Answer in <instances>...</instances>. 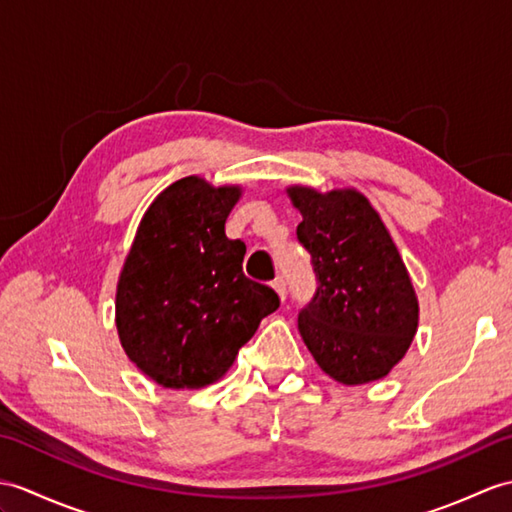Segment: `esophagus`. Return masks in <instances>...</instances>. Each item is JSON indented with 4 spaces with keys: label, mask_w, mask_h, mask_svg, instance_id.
Segmentation results:
<instances>
[{
    "label": "esophagus",
    "mask_w": 512,
    "mask_h": 512,
    "mask_svg": "<svg viewBox=\"0 0 512 512\" xmlns=\"http://www.w3.org/2000/svg\"><path fill=\"white\" fill-rule=\"evenodd\" d=\"M272 290L277 292V296L281 301H285V294H288V288H285V281L283 279H275L272 281Z\"/></svg>",
    "instance_id": "obj_1"
}]
</instances>
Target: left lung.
<instances>
[{"label":"left lung","instance_id":"8db88e82","mask_svg":"<svg viewBox=\"0 0 512 512\" xmlns=\"http://www.w3.org/2000/svg\"><path fill=\"white\" fill-rule=\"evenodd\" d=\"M301 213L299 242L312 255L318 288L299 314L316 364L344 386L386 377L419 329V299L384 220L355 187L318 192L290 185Z\"/></svg>","mask_w":512,"mask_h":512}]
</instances>
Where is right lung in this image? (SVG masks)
I'll return each mask as SVG.
<instances>
[{
  "mask_svg": "<svg viewBox=\"0 0 512 512\" xmlns=\"http://www.w3.org/2000/svg\"><path fill=\"white\" fill-rule=\"evenodd\" d=\"M240 198L242 185L185 176L152 200L130 244L115 290L117 336L163 388L218 382L279 307L275 290L244 277V242L224 233Z\"/></svg>",
  "mask_w": 512,
  "mask_h": 512,
  "instance_id": "right-lung-1",
  "label": "right lung"
}]
</instances>
